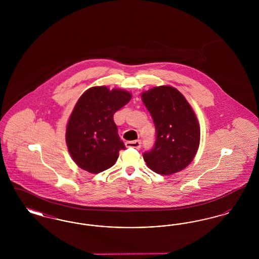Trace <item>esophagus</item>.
Masks as SVG:
<instances>
[{
	"label": "esophagus",
	"instance_id": "1",
	"mask_svg": "<svg viewBox=\"0 0 259 259\" xmlns=\"http://www.w3.org/2000/svg\"><path fill=\"white\" fill-rule=\"evenodd\" d=\"M126 148H136L140 149L141 148V142L140 141H133V142H127L125 144Z\"/></svg>",
	"mask_w": 259,
	"mask_h": 259
}]
</instances>
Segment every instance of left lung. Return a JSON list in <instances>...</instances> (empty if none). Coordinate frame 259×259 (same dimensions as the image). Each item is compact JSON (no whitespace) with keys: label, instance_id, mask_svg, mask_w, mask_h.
Returning <instances> with one entry per match:
<instances>
[{"label":"left lung","instance_id":"left-lung-1","mask_svg":"<svg viewBox=\"0 0 259 259\" xmlns=\"http://www.w3.org/2000/svg\"><path fill=\"white\" fill-rule=\"evenodd\" d=\"M142 100L156 131L153 148L143 154L148 168L164 176L182 171L193 160L200 144V127L191 106L169 85L143 92Z\"/></svg>","mask_w":259,"mask_h":259}]
</instances>
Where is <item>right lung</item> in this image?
<instances>
[{"label":"right lung","instance_id":"obj_1","mask_svg":"<svg viewBox=\"0 0 259 259\" xmlns=\"http://www.w3.org/2000/svg\"><path fill=\"white\" fill-rule=\"evenodd\" d=\"M131 98L125 90L95 87L78 99L67 124L66 143L79 168L98 174L114 165L125 146L113 114Z\"/></svg>","mask_w":259,"mask_h":259}]
</instances>
